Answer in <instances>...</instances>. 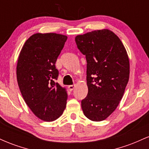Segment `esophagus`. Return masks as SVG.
<instances>
[{"label":"esophagus","instance_id":"obj_1","mask_svg":"<svg viewBox=\"0 0 149 149\" xmlns=\"http://www.w3.org/2000/svg\"><path fill=\"white\" fill-rule=\"evenodd\" d=\"M68 88H69V90H70V91H72V90H73V89H74L75 88H76V85H69V87H68Z\"/></svg>","mask_w":149,"mask_h":149}]
</instances>
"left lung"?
I'll use <instances>...</instances> for the list:
<instances>
[{
    "instance_id": "obj_1",
    "label": "left lung",
    "mask_w": 149,
    "mask_h": 149,
    "mask_svg": "<svg viewBox=\"0 0 149 149\" xmlns=\"http://www.w3.org/2000/svg\"><path fill=\"white\" fill-rule=\"evenodd\" d=\"M75 40L87 61L88 93L81 101L83 113L92 121L104 120L118 106L129 80L127 51L109 29L78 35Z\"/></svg>"
}]
</instances>
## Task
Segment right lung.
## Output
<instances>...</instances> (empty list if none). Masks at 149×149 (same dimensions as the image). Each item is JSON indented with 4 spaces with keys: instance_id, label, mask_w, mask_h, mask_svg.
<instances>
[{
    "instance_id": "1",
    "label": "right lung",
    "mask_w": 149,
    "mask_h": 149,
    "mask_svg": "<svg viewBox=\"0 0 149 149\" xmlns=\"http://www.w3.org/2000/svg\"><path fill=\"white\" fill-rule=\"evenodd\" d=\"M67 36L54 33H35L22 47L17 65V79L22 97L34 115L47 122L64 112L67 92L55 80V63Z\"/></svg>"
}]
</instances>
